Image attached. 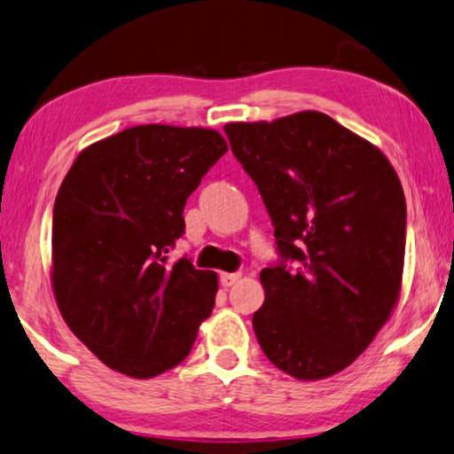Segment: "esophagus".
<instances>
[{
  "instance_id": "esophagus-1",
  "label": "esophagus",
  "mask_w": 454,
  "mask_h": 454,
  "mask_svg": "<svg viewBox=\"0 0 454 454\" xmlns=\"http://www.w3.org/2000/svg\"><path fill=\"white\" fill-rule=\"evenodd\" d=\"M239 278H240L239 271H234V274H222L220 276V284H222L223 288H231V286H234V284L239 282Z\"/></svg>"
}]
</instances>
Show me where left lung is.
Returning <instances> with one entry per match:
<instances>
[{
    "mask_svg": "<svg viewBox=\"0 0 454 454\" xmlns=\"http://www.w3.org/2000/svg\"><path fill=\"white\" fill-rule=\"evenodd\" d=\"M223 132L263 197L280 255L259 274V347L297 380L334 376L370 347L401 293V180L382 151L322 112Z\"/></svg>",
    "mask_w": 454,
    "mask_h": 454,
    "instance_id": "8db88e82",
    "label": "left lung"
}]
</instances>
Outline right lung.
<instances>
[{
	"label": "right lung",
	"instance_id": "1",
	"mask_svg": "<svg viewBox=\"0 0 454 454\" xmlns=\"http://www.w3.org/2000/svg\"><path fill=\"white\" fill-rule=\"evenodd\" d=\"M228 151L220 132L132 126L82 151L53 205L51 282L68 328L107 367L153 378L191 353L217 276L170 253L184 205Z\"/></svg>",
	"mask_w": 454,
	"mask_h": 454
}]
</instances>
